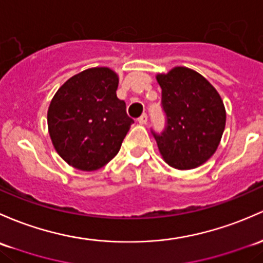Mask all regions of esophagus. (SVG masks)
Returning <instances> with one entry per match:
<instances>
[{
	"label": "esophagus",
	"instance_id": "obj_1",
	"mask_svg": "<svg viewBox=\"0 0 263 263\" xmlns=\"http://www.w3.org/2000/svg\"><path fill=\"white\" fill-rule=\"evenodd\" d=\"M139 123H141V124H146L147 123V115H146V113H143V115H141L140 117H139Z\"/></svg>",
	"mask_w": 263,
	"mask_h": 263
}]
</instances>
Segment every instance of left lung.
Here are the masks:
<instances>
[{"label":"left lung","instance_id":"8db88e82","mask_svg":"<svg viewBox=\"0 0 263 263\" xmlns=\"http://www.w3.org/2000/svg\"><path fill=\"white\" fill-rule=\"evenodd\" d=\"M165 128L151 129L159 150L170 166L189 170L200 166L217 150L226 127L220 96L204 77L178 66L159 74Z\"/></svg>","mask_w":263,"mask_h":263}]
</instances>
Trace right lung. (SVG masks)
<instances>
[{"instance_id":"add662e5","label":"right lung","mask_w":263,"mask_h":263,"mask_svg":"<svg viewBox=\"0 0 263 263\" xmlns=\"http://www.w3.org/2000/svg\"><path fill=\"white\" fill-rule=\"evenodd\" d=\"M117 74L92 68L71 77L52 98L48 126L52 145L69 165L98 170L120 151L134 120L117 98Z\"/></svg>"}]
</instances>
